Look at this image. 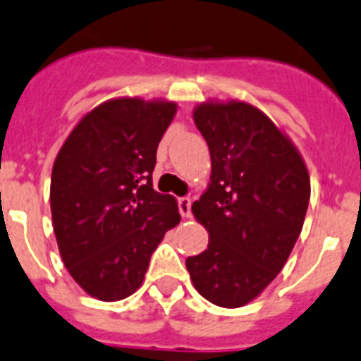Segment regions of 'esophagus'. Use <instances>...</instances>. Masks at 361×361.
Returning <instances> with one entry per match:
<instances>
[{
  "mask_svg": "<svg viewBox=\"0 0 361 361\" xmlns=\"http://www.w3.org/2000/svg\"><path fill=\"white\" fill-rule=\"evenodd\" d=\"M178 208H180L181 217L187 219L192 215V203L188 197H180V200H178Z\"/></svg>",
  "mask_w": 361,
  "mask_h": 361,
  "instance_id": "1",
  "label": "esophagus"
}]
</instances>
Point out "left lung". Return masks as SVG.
Instances as JSON below:
<instances>
[{
  "mask_svg": "<svg viewBox=\"0 0 361 361\" xmlns=\"http://www.w3.org/2000/svg\"><path fill=\"white\" fill-rule=\"evenodd\" d=\"M194 123L210 149L212 183L192 212L210 240L185 264L204 299L238 308L287 262L308 210L310 176L294 144L251 104L203 103Z\"/></svg>",
  "mask_w": 361,
  "mask_h": 361,
  "instance_id": "8db88e82",
  "label": "left lung"
}]
</instances>
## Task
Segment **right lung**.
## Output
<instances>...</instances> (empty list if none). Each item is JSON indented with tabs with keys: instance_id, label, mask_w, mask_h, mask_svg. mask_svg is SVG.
I'll return each mask as SVG.
<instances>
[{
	"instance_id": "1",
	"label": "right lung",
	"mask_w": 361,
	"mask_h": 361,
	"mask_svg": "<svg viewBox=\"0 0 361 361\" xmlns=\"http://www.w3.org/2000/svg\"><path fill=\"white\" fill-rule=\"evenodd\" d=\"M176 103L106 101L87 114L51 173L53 230L63 265L101 301L142 285L151 255L180 222L173 196L153 188L157 149Z\"/></svg>"
}]
</instances>
